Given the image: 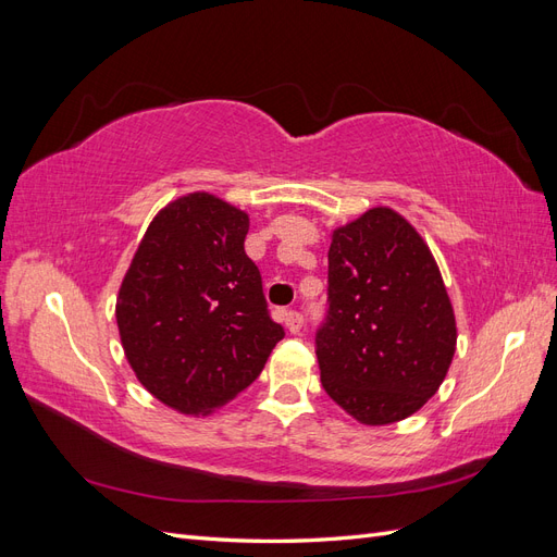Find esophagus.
<instances>
[{"mask_svg":"<svg viewBox=\"0 0 557 557\" xmlns=\"http://www.w3.org/2000/svg\"><path fill=\"white\" fill-rule=\"evenodd\" d=\"M283 320H285V327H288L293 334H299V330L305 327V315H301V313L295 311V309L285 311V313H283Z\"/></svg>","mask_w":557,"mask_h":557,"instance_id":"1","label":"esophagus"}]
</instances>
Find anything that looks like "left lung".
<instances>
[{"instance_id": "left-lung-1", "label": "left lung", "mask_w": 557, "mask_h": 557, "mask_svg": "<svg viewBox=\"0 0 557 557\" xmlns=\"http://www.w3.org/2000/svg\"><path fill=\"white\" fill-rule=\"evenodd\" d=\"M455 339L440 269L401 215L381 207L334 230L315 356L344 411L364 425L416 413L442 385Z\"/></svg>"}]
</instances>
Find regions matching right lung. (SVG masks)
<instances>
[{"label": "right lung", "instance_id": "1", "mask_svg": "<svg viewBox=\"0 0 557 557\" xmlns=\"http://www.w3.org/2000/svg\"><path fill=\"white\" fill-rule=\"evenodd\" d=\"M248 215L207 193L172 201L146 230L115 320L134 374L181 413H207L262 372L285 330L246 250Z\"/></svg>", "mask_w": 557, "mask_h": 557}]
</instances>
